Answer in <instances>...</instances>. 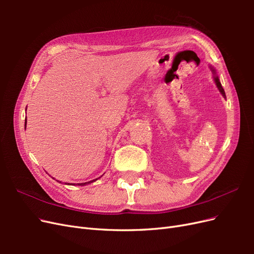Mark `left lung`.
Instances as JSON below:
<instances>
[{
    "label": "left lung",
    "instance_id": "obj_1",
    "mask_svg": "<svg viewBox=\"0 0 254 254\" xmlns=\"http://www.w3.org/2000/svg\"><path fill=\"white\" fill-rule=\"evenodd\" d=\"M211 70H212V72H213V74H214V81H215V83H216V86H217V88H218L219 92H220V93L222 94V96L226 97L225 90H224V88H222V86H221V83H220V81H219L218 76L216 75V72H215V70H214L213 67H211Z\"/></svg>",
    "mask_w": 254,
    "mask_h": 254
}]
</instances>
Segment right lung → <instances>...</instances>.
<instances>
[{"instance_id": "1", "label": "right lung", "mask_w": 254, "mask_h": 254, "mask_svg": "<svg viewBox=\"0 0 254 254\" xmlns=\"http://www.w3.org/2000/svg\"><path fill=\"white\" fill-rule=\"evenodd\" d=\"M25 126H26V120H25ZM97 179H94V180H91V181H88V182H84V183H78V186H87V184H90V183H92V182H94V181H96ZM58 181V180H57ZM58 182H60L61 183V181H58ZM66 184V183H65ZM68 184V183H67Z\"/></svg>"}]
</instances>
